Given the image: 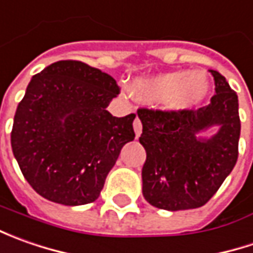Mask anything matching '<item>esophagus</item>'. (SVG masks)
I'll return each instance as SVG.
<instances>
[{"instance_id":"esophagus-1","label":"esophagus","mask_w":253,"mask_h":253,"mask_svg":"<svg viewBox=\"0 0 253 253\" xmlns=\"http://www.w3.org/2000/svg\"><path fill=\"white\" fill-rule=\"evenodd\" d=\"M133 131H135V135H136V136H139L142 133V122L138 117H136L135 121H133Z\"/></svg>"}]
</instances>
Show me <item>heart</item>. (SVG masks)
Segmentation results:
<instances>
[{"instance_id": "obj_1", "label": "heart", "mask_w": 253, "mask_h": 253, "mask_svg": "<svg viewBox=\"0 0 253 253\" xmlns=\"http://www.w3.org/2000/svg\"><path fill=\"white\" fill-rule=\"evenodd\" d=\"M209 88L207 74L200 70L171 72L151 79H138L132 83L135 97L148 102H162L173 111L196 107L204 100Z\"/></svg>"}]
</instances>
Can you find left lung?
Instances as JSON below:
<instances>
[{"label":"left lung","instance_id":"left-lung-1","mask_svg":"<svg viewBox=\"0 0 253 253\" xmlns=\"http://www.w3.org/2000/svg\"><path fill=\"white\" fill-rule=\"evenodd\" d=\"M215 82L211 102L197 110L162 111L139 108V142L146 151L142 168V193L162 210L199 209L221 187L238 159L241 121L238 95L225 77L210 70ZM219 125L211 140L197 132Z\"/></svg>","mask_w":253,"mask_h":253}]
</instances>
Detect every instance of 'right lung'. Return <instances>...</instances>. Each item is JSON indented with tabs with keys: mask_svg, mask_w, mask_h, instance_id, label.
I'll list each match as a JSON object with an SVG mask.
<instances>
[{
	"mask_svg": "<svg viewBox=\"0 0 253 253\" xmlns=\"http://www.w3.org/2000/svg\"><path fill=\"white\" fill-rule=\"evenodd\" d=\"M118 94L110 74L79 60L56 62L32 77L15 112L11 146L38 194L64 206L98 199L122 146L135 138V114L107 111Z\"/></svg>",
	"mask_w": 253,
	"mask_h": 253,
	"instance_id": "add662e5",
	"label": "right lung"
}]
</instances>
